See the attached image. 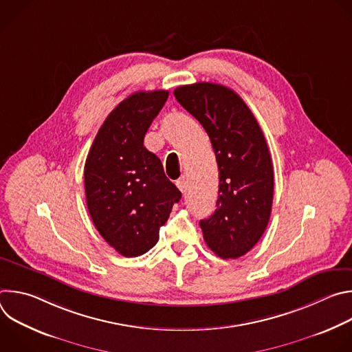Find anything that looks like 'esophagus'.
<instances>
[{
  "instance_id": "obj_1",
  "label": "esophagus",
  "mask_w": 352,
  "mask_h": 352,
  "mask_svg": "<svg viewBox=\"0 0 352 352\" xmlns=\"http://www.w3.org/2000/svg\"><path fill=\"white\" fill-rule=\"evenodd\" d=\"M175 185L178 186V189H179L181 192H185V190H186V179H185V177H181L179 179H177Z\"/></svg>"
}]
</instances>
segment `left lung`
<instances>
[{
    "label": "left lung",
    "mask_w": 352,
    "mask_h": 352,
    "mask_svg": "<svg viewBox=\"0 0 352 352\" xmlns=\"http://www.w3.org/2000/svg\"><path fill=\"white\" fill-rule=\"evenodd\" d=\"M174 96L208 132L219 166L217 209L200 220L204 239L223 259L243 256L272 213L274 173L265 135L243 100L223 85H185Z\"/></svg>",
    "instance_id": "obj_1"
}]
</instances>
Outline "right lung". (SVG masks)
<instances>
[{"instance_id":"add662e5","label":"right lung","mask_w":352,"mask_h":352,"mask_svg":"<svg viewBox=\"0 0 352 352\" xmlns=\"http://www.w3.org/2000/svg\"><path fill=\"white\" fill-rule=\"evenodd\" d=\"M167 98V90H155L122 100L98 129L85 163L90 217L98 234L126 258L157 243L160 227L181 199L160 159L143 146Z\"/></svg>"}]
</instances>
